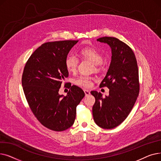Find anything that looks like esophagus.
Listing matches in <instances>:
<instances>
[{
    "instance_id": "obj_1",
    "label": "esophagus",
    "mask_w": 161,
    "mask_h": 161,
    "mask_svg": "<svg viewBox=\"0 0 161 161\" xmlns=\"http://www.w3.org/2000/svg\"><path fill=\"white\" fill-rule=\"evenodd\" d=\"M84 92H85L86 96H88V95H89L91 94V93H90V91H88V90H86V89L84 90Z\"/></svg>"
}]
</instances>
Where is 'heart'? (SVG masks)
<instances>
[{
    "instance_id": "obj_1",
    "label": "heart",
    "mask_w": 161,
    "mask_h": 161,
    "mask_svg": "<svg viewBox=\"0 0 161 161\" xmlns=\"http://www.w3.org/2000/svg\"><path fill=\"white\" fill-rule=\"evenodd\" d=\"M80 56L83 58H87L97 66L103 63V57L98 49L93 47H83L79 52ZM78 64V59L74 55H70L65 59V66L69 72L76 70ZM92 78L86 75H81L75 80V83L81 87H89L92 84Z\"/></svg>"
}]
</instances>
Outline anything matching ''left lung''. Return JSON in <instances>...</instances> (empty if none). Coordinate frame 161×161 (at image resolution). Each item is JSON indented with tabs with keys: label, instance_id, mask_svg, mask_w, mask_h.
Wrapping results in <instances>:
<instances>
[{
	"label": "left lung",
	"instance_id": "left-lung-1",
	"mask_svg": "<svg viewBox=\"0 0 161 161\" xmlns=\"http://www.w3.org/2000/svg\"><path fill=\"white\" fill-rule=\"evenodd\" d=\"M97 40L110 47L112 58L100 84L109 89V95L103 98L100 92H91L95 98L92 115L100 127L112 129L124 121L136 103L140 90L138 64L132 49L119 39L106 36Z\"/></svg>",
	"mask_w": 161,
	"mask_h": 161
}]
</instances>
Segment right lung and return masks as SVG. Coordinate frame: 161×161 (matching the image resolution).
Masks as SVG:
<instances>
[{
    "mask_svg": "<svg viewBox=\"0 0 161 161\" xmlns=\"http://www.w3.org/2000/svg\"><path fill=\"white\" fill-rule=\"evenodd\" d=\"M78 40L47 42L37 48L25 64L22 75L24 93L34 115L47 129L63 131L74 123L76 106L85 97L72 86L66 97L59 95L69 76L65 59Z\"/></svg>",
    "mask_w": 161,
    "mask_h": 161,
    "instance_id": "obj_1",
    "label": "right lung"
}]
</instances>
